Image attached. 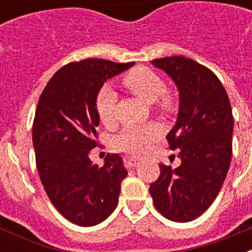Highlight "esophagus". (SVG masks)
<instances>
[{
  "label": "esophagus",
  "mask_w": 252,
  "mask_h": 252,
  "mask_svg": "<svg viewBox=\"0 0 252 252\" xmlns=\"http://www.w3.org/2000/svg\"><path fill=\"white\" fill-rule=\"evenodd\" d=\"M139 162V159L132 157H126V159H125V165L127 166V168H135Z\"/></svg>",
  "instance_id": "esophagus-1"
}]
</instances>
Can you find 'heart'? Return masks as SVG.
Wrapping results in <instances>:
<instances>
[{"label":"heart","mask_w":252,"mask_h":252,"mask_svg":"<svg viewBox=\"0 0 252 252\" xmlns=\"http://www.w3.org/2000/svg\"><path fill=\"white\" fill-rule=\"evenodd\" d=\"M124 86L132 94L146 103H153L158 111L170 113L175 110V98L170 92L162 91L164 82L157 72L148 66H136L126 73L122 79ZM117 94L110 87L101 88L95 98V112L104 126L115 124V108ZM160 127L157 124L128 126L116 137V146L131 155L146 153L149 146L159 139Z\"/></svg>","instance_id":"b5f03b06"}]
</instances>
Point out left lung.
I'll return each mask as SVG.
<instances>
[{
    "label": "left lung",
    "mask_w": 252,
    "mask_h": 252,
    "mask_svg": "<svg viewBox=\"0 0 252 252\" xmlns=\"http://www.w3.org/2000/svg\"><path fill=\"white\" fill-rule=\"evenodd\" d=\"M175 82L179 112L166 135L178 149V168L160 164V175L149 192L155 208L174 222H189L213 203L224 182L232 157L233 116L226 90L217 75L189 58L151 60Z\"/></svg>",
    "instance_id": "left-lung-1"
}]
</instances>
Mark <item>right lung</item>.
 Here are the masks:
<instances>
[{"label": "right lung", "instance_id": "obj_1", "mask_svg": "<svg viewBox=\"0 0 252 252\" xmlns=\"http://www.w3.org/2000/svg\"><path fill=\"white\" fill-rule=\"evenodd\" d=\"M133 63L106 59L73 62L50 78L40 95L32 124L39 177L49 199L72 223L90 227L115 211L127 175L119 154L99 168L90 159L97 146L95 98L104 82Z\"/></svg>", "mask_w": 252, "mask_h": 252}]
</instances>
